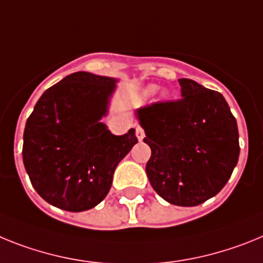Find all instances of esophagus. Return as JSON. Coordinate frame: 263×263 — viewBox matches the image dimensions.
Listing matches in <instances>:
<instances>
[{"label": "esophagus", "mask_w": 263, "mask_h": 263, "mask_svg": "<svg viewBox=\"0 0 263 263\" xmlns=\"http://www.w3.org/2000/svg\"><path fill=\"white\" fill-rule=\"evenodd\" d=\"M136 136H138V139L140 141L143 140V139H144V136H145L144 129L141 128V127H136Z\"/></svg>", "instance_id": "1"}]
</instances>
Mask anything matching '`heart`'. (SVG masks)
Returning <instances> with one entry per match:
<instances>
[{"mask_svg": "<svg viewBox=\"0 0 263 263\" xmlns=\"http://www.w3.org/2000/svg\"><path fill=\"white\" fill-rule=\"evenodd\" d=\"M155 91H156V87H155V86H151V87H148L147 90H145V95H147V97H149V95H152Z\"/></svg>", "mask_w": 263, "mask_h": 263, "instance_id": "1", "label": "heart"}]
</instances>
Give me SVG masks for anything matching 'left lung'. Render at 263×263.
<instances>
[{"label": "left lung", "instance_id": "left-lung-1", "mask_svg": "<svg viewBox=\"0 0 263 263\" xmlns=\"http://www.w3.org/2000/svg\"><path fill=\"white\" fill-rule=\"evenodd\" d=\"M181 99L136 111L151 147L145 171L165 201L196 206L225 186L238 161L236 118L218 91L182 78Z\"/></svg>", "mask_w": 263, "mask_h": 263}]
</instances>
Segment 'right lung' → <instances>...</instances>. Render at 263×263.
Returning <instances> with one entry per match:
<instances>
[{
    "label": "right lung",
    "mask_w": 263,
    "mask_h": 263,
    "mask_svg": "<svg viewBox=\"0 0 263 263\" xmlns=\"http://www.w3.org/2000/svg\"><path fill=\"white\" fill-rule=\"evenodd\" d=\"M115 82L84 71L67 75L43 92L27 119L25 170L38 195L59 209L99 204L120 160L138 143L134 128L115 136L99 123Z\"/></svg>",
    "instance_id": "1"
}]
</instances>
